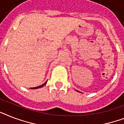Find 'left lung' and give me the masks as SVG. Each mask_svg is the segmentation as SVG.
I'll use <instances>...</instances> for the list:
<instances>
[{"mask_svg": "<svg viewBox=\"0 0 124 124\" xmlns=\"http://www.w3.org/2000/svg\"><path fill=\"white\" fill-rule=\"evenodd\" d=\"M78 91V92H80V91Z\"/></svg>", "mask_w": 124, "mask_h": 124, "instance_id": "obj_1", "label": "left lung"}]
</instances>
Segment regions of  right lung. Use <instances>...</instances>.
<instances>
[{
  "label": "right lung",
  "mask_w": 124,
  "mask_h": 124,
  "mask_svg": "<svg viewBox=\"0 0 124 124\" xmlns=\"http://www.w3.org/2000/svg\"><path fill=\"white\" fill-rule=\"evenodd\" d=\"M47 82V81L46 82H45L44 84H43L42 85H39V86L35 87H31V88H30V89H38V88H40V87H42L44 86V85H45L46 84Z\"/></svg>",
  "instance_id": "add662e5"
}]
</instances>
